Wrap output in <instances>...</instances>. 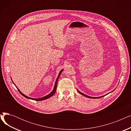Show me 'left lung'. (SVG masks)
I'll use <instances>...</instances> for the list:
<instances>
[{
    "label": "left lung",
    "mask_w": 131,
    "mask_h": 131,
    "mask_svg": "<svg viewBox=\"0 0 131 131\" xmlns=\"http://www.w3.org/2000/svg\"><path fill=\"white\" fill-rule=\"evenodd\" d=\"M77 91H78V92L80 94H81V95H84V96H85V97H88V98H89L96 99V98H102V97H104V96H101V97H90V96L87 95H86V94H84V93H83L81 92H80V91H79L78 90H77Z\"/></svg>",
    "instance_id": "left-lung-1"
}]
</instances>
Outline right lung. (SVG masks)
<instances>
[{
    "mask_svg": "<svg viewBox=\"0 0 131 131\" xmlns=\"http://www.w3.org/2000/svg\"><path fill=\"white\" fill-rule=\"evenodd\" d=\"M63 70H62L60 72V73H59V75H58V77H57V80H56V83H55V84H54V88H53V90L52 91V92L50 93H49V94H48V95H47L46 96H45V97H42V98H38V99H34V98H30V97H27L26 95H24L23 93H22L21 92H20V91H19V89L17 88V89H18V91H19V92L23 96H24V97H25L26 98H27V99H32V100H36V101H41V100H46V99H48V98H50L51 97H52V96L54 94V93L56 92V89H57V82H58V79H59V77H60V74H61V72H63ZM13 83H14V82H13ZM14 84L15 85V84L14 83ZM16 86V85H15Z\"/></svg>",
    "mask_w": 131,
    "mask_h": 131,
    "instance_id": "add662e5",
    "label": "right lung"
}]
</instances>
